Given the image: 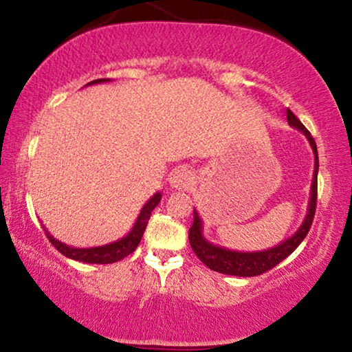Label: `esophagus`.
<instances>
[{
  "label": "esophagus",
  "instance_id": "esophagus-1",
  "mask_svg": "<svg viewBox=\"0 0 352 352\" xmlns=\"http://www.w3.org/2000/svg\"><path fill=\"white\" fill-rule=\"evenodd\" d=\"M168 181H170L171 189L186 190V189H189L192 184H194V175H192V171L189 170V168L179 166L171 173L170 177H168Z\"/></svg>",
  "mask_w": 352,
  "mask_h": 352
}]
</instances>
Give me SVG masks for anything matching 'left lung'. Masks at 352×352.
<instances>
[{"mask_svg": "<svg viewBox=\"0 0 352 352\" xmlns=\"http://www.w3.org/2000/svg\"><path fill=\"white\" fill-rule=\"evenodd\" d=\"M287 120L288 124L293 128L300 129L309 141L312 152H314V177H312L311 186V197L309 205H307L306 218L300 226V229L292 235L290 239L283 240L282 243L276 245V247L263 250V252H232V250L218 247V245L210 243L208 240L204 237L201 232V219L197 211L194 210V224L189 229V242L194 253L199 256V259L204 264H206L211 271L228 274V276H237V277H254L259 274H264L269 269L276 267L278 263L295 252L305 237L309 232L312 219H314L316 213V201H317V173H319V155H317V146L314 138L307 131L300 120L295 117V113L290 109H287Z\"/></svg>", "mask_w": 352, "mask_h": 352, "instance_id": "left-lung-1", "label": "left lung"}]
</instances>
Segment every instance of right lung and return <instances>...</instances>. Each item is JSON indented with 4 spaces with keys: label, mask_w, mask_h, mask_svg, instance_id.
I'll return each mask as SVG.
<instances>
[{
    "label": "right lung",
    "mask_w": 352,
    "mask_h": 352,
    "mask_svg": "<svg viewBox=\"0 0 352 352\" xmlns=\"http://www.w3.org/2000/svg\"><path fill=\"white\" fill-rule=\"evenodd\" d=\"M105 81H110V78H100V80H94L88 83L89 85H98V83H105ZM162 200V194L157 192L155 195L152 197L151 200L147 201L146 205L142 206L141 213H139L136 223H134L133 229L124 235L123 239L115 240L112 243L102 245V247H91V248H75V247H69V245L59 242V240L52 237V235L46 232V237L50 239V242L54 245V247L59 250V252L64 254V256L75 259V261H81V263H89V264H110V263H117L120 259L126 258L128 254H131L134 250L138 248L139 242H141L144 230L147 228L148 219H151V214L155 206L158 205V201Z\"/></svg>",
    "instance_id": "1"
}]
</instances>
